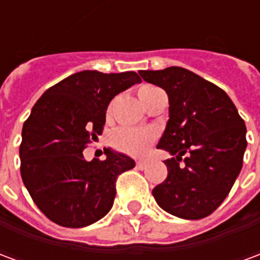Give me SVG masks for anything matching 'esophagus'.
Wrapping results in <instances>:
<instances>
[{
	"label": "esophagus",
	"mask_w": 260,
	"mask_h": 260,
	"mask_svg": "<svg viewBox=\"0 0 260 260\" xmlns=\"http://www.w3.org/2000/svg\"><path fill=\"white\" fill-rule=\"evenodd\" d=\"M136 167L139 170H145L147 167V161H138V163H136Z\"/></svg>",
	"instance_id": "1"
}]
</instances>
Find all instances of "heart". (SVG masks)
Masks as SVG:
<instances>
[{
    "label": "heart",
    "mask_w": 260,
    "mask_h": 260,
    "mask_svg": "<svg viewBox=\"0 0 260 260\" xmlns=\"http://www.w3.org/2000/svg\"><path fill=\"white\" fill-rule=\"evenodd\" d=\"M150 86L142 87L145 90ZM154 141V134L149 129H135V128H119L114 132L113 143L121 152L131 156H143Z\"/></svg>",
    "instance_id": "obj_1"
}]
</instances>
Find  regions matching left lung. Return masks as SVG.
Wrapping results in <instances>:
<instances>
[{
	"label": "left lung",
	"mask_w": 260,
	"mask_h": 260,
	"mask_svg": "<svg viewBox=\"0 0 260 260\" xmlns=\"http://www.w3.org/2000/svg\"><path fill=\"white\" fill-rule=\"evenodd\" d=\"M139 75L164 89L170 103L169 122L157 147L175 157L164 161L169 175L153 196L173 216L206 217L223 203L242 169L245 122L223 89L188 69L170 67Z\"/></svg>",
	"instance_id": "1"
}]
</instances>
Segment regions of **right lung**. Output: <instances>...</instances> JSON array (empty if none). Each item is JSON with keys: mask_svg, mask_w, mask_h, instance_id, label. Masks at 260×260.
<instances>
[{"mask_svg": "<svg viewBox=\"0 0 260 260\" xmlns=\"http://www.w3.org/2000/svg\"><path fill=\"white\" fill-rule=\"evenodd\" d=\"M139 82L132 71H82L51 86L33 106L22 129L20 175L51 221L86 227L113 207L115 181L135 161L111 149H104L106 160L86 161L82 152L102 135L110 102Z\"/></svg>", "mask_w": 260, "mask_h": 260, "instance_id": "add662e5", "label": "right lung"}]
</instances>
